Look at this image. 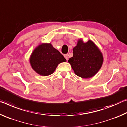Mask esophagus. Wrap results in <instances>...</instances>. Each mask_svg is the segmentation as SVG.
<instances>
[{"label": "esophagus", "instance_id": "obj_1", "mask_svg": "<svg viewBox=\"0 0 127 127\" xmlns=\"http://www.w3.org/2000/svg\"><path fill=\"white\" fill-rule=\"evenodd\" d=\"M64 57H65V59L68 61V58H69L68 55V54H65V55H64Z\"/></svg>", "mask_w": 127, "mask_h": 127}]
</instances>
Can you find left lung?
I'll list each match as a JSON object with an SVG mask.
<instances>
[{
  "instance_id": "obj_1",
  "label": "left lung",
  "mask_w": 127,
  "mask_h": 127,
  "mask_svg": "<svg viewBox=\"0 0 127 127\" xmlns=\"http://www.w3.org/2000/svg\"><path fill=\"white\" fill-rule=\"evenodd\" d=\"M73 50V56L68 62L77 76L83 78H91L101 68L104 61L102 53L91 40L83 42L79 39Z\"/></svg>"
}]
</instances>
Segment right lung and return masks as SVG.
I'll use <instances>...</instances> for the list:
<instances>
[{
	"mask_svg": "<svg viewBox=\"0 0 127 127\" xmlns=\"http://www.w3.org/2000/svg\"><path fill=\"white\" fill-rule=\"evenodd\" d=\"M66 60L51 44L38 45L30 58L31 67L38 74L46 76L53 73L58 65Z\"/></svg>",
	"mask_w": 127,
	"mask_h": 127,
	"instance_id": "1",
	"label": "right lung"
}]
</instances>
